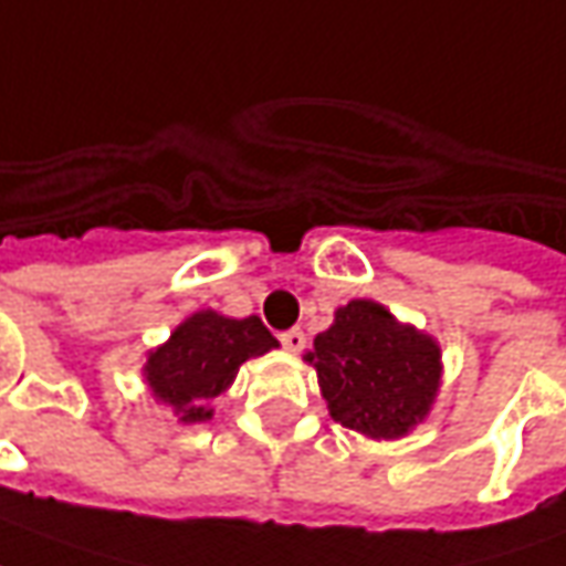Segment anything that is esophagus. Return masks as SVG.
I'll list each match as a JSON object with an SVG mask.
<instances>
[{"mask_svg": "<svg viewBox=\"0 0 566 566\" xmlns=\"http://www.w3.org/2000/svg\"><path fill=\"white\" fill-rule=\"evenodd\" d=\"M282 346L287 352H303V346H306V334L300 331V327H291V331H284L282 334Z\"/></svg>", "mask_w": 566, "mask_h": 566, "instance_id": "esophagus-1", "label": "esophagus"}]
</instances>
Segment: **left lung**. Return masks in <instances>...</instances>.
<instances>
[{
    "label": "left lung",
    "mask_w": 566,
    "mask_h": 566,
    "mask_svg": "<svg viewBox=\"0 0 566 566\" xmlns=\"http://www.w3.org/2000/svg\"><path fill=\"white\" fill-rule=\"evenodd\" d=\"M306 361L318 374L331 417L377 441L420 426L441 386L438 343L374 300L339 306Z\"/></svg>",
    "instance_id": "8db88e82"
}]
</instances>
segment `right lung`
<instances>
[{"instance_id":"obj_1","label":"right lung","mask_w":566,"mask_h":566,"mask_svg":"<svg viewBox=\"0 0 566 566\" xmlns=\"http://www.w3.org/2000/svg\"><path fill=\"white\" fill-rule=\"evenodd\" d=\"M275 346L279 339L256 315L227 318L201 310L177 324L168 343L146 355L144 377L156 401L171 407L177 420L205 422L214 417L211 405L232 386L239 367Z\"/></svg>"}]
</instances>
